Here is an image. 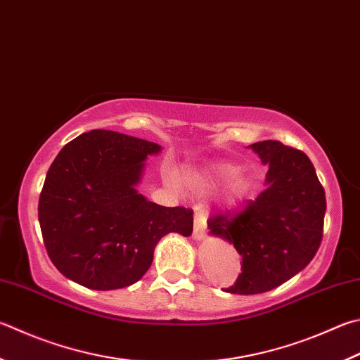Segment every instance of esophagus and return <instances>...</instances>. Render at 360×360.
Segmentation results:
<instances>
[{
  "label": "esophagus",
  "mask_w": 360,
  "mask_h": 360,
  "mask_svg": "<svg viewBox=\"0 0 360 360\" xmlns=\"http://www.w3.org/2000/svg\"><path fill=\"white\" fill-rule=\"evenodd\" d=\"M193 239L201 240L206 236V217L202 214H195V221H193Z\"/></svg>",
  "instance_id": "obj_1"
}]
</instances>
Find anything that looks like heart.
<instances>
[{"label":"heart","instance_id":"obj_1","mask_svg":"<svg viewBox=\"0 0 360 360\" xmlns=\"http://www.w3.org/2000/svg\"><path fill=\"white\" fill-rule=\"evenodd\" d=\"M221 182H225L221 200L228 206L236 205L248 191V179L245 174L238 172V167L226 162H215L200 168H188L182 173V184L193 192H209L220 186Z\"/></svg>","mask_w":360,"mask_h":360}]
</instances>
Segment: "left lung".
I'll return each mask as SVG.
<instances>
[{
    "instance_id": "obj_1",
    "label": "left lung",
    "mask_w": 360,
    "mask_h": 360,
    "mask_svg": "<svg viewBox=\"0 0 360 360\" xmlns=\"http://www.w3.org/2000/svg\"><path fill=\"white\" fill-rule=\"evenodd\" d=\"M250 148L267 165L266 191L243 211L207 220L209 233L243 258L238 280L224 288L233 294L277 288L310 263L323 239L326 195L307 154L276 140Z\"/></svg>"
}]
</instances>
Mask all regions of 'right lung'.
Masks as SVG:
<instances>
[{
    "label": "right lung",
    "mask_w": 360,
    "mask_h": 360,
    "mask_svg": "<svg viewBox=\"0 0 360 360\" xmlns=\"http://www.w3.org/2000/svg\"><path fill=\"white\" fill-rule=\"evenodd\" d=\"M158 143L91 130L64 146L39 197L45 248L64 277L91 290H117L145 276L168 233L191 236L193 211L165 207L136 191Z\"/></svg>",
    "instance_id": "add662e5"
}]
</instances>
